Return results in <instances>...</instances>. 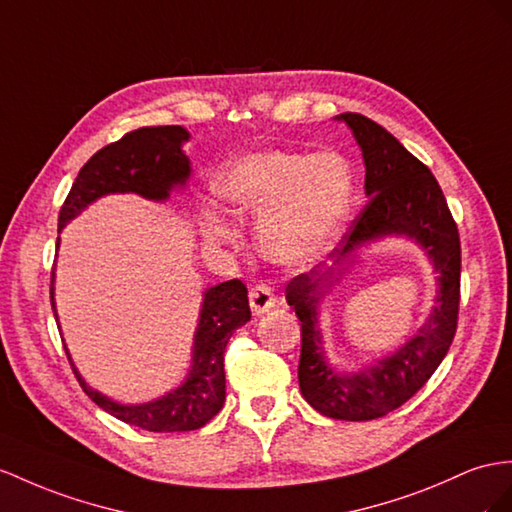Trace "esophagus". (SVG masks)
Masks as SVG:
<instances>
[{"mask_svg": "<svg viewBox=\"0 0 512 512\" xmlns=\"http://www.w3.org/2000/svg\"><path fill=\"white\" fill-rule=\"evenodd\" d=\"M248 300H251V309L255 316H261V313H266L274 307L277 303V298H274L272 287L266 283H257L251 287V292H248Z\"/></svg>", "mask_w": 512, "mask_h": 512, "instance_id": "34e87169", "label": "esophagus"}]
</instances>
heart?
Returning <instances> with one entry per match:
<instances>
[{
    "label": "heart",
    "instance_id": "obj_1",
    "mask_svg": "<svg viewBox=\"0 0 512 512\" xmlns=\"http://www.w3.org/2000/svg\"><path fill=\"white\" fill-rule=\"evenodd\" d=\"M214 190L233 216L259 218L261 253L290 266L320 255L335 240L355 201V173L346 157L333 151L268 149L227 164ZM203 233L222 244L233 238V227L207 212Z\"/></svg>",
    "mask_w": 512,
    "mask_h": 512
}]
</instances>
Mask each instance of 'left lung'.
<instances>
[{"label": "left lung", "mask_w": 512, "mask_h": 512, "mask_svg": "<svg viewBox=\"0 0 512 512\" xmlns=\"http://www.w3.org/2000/svg\"><path fill=\"white\" fill-rule=\"evenodd\" d=\"M335 119L352 129L363 151L365 194L370 201L326 261L287 283L285 298L300 320L298 383L305 400L326 417L368 422L411 400L448 355L461 300V240L426 164L368 116L346 112ZM387 234H404L425 248L440 274L438 305L425 326L393 356L359 373H339L323 355L319 300L361 245Z\"/></svg>", "instance_id": "1"}]
</instances>
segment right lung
Masks as SVG:
<instances>
[{
  "label": "right lung",
  "mask_w": 512,
  "mask_h": 512,
  "mask_svg": "<svg viewBox=\"0 0 512 512\" xmlns=\"http://www.w3.org/2000/svg\"><path fill=\"white\" fill-rule=\"evenodd\" d=\"M188 138L190 134L181 125L140 127L97 151L73 181L67 201L60 209L58 231L106 194L131 192L149 201H168L170 192L186 188L190 179V160L181 151ZM54 281L56 274L51 272V309L58 322ZM248 320H251V307H248L246 285L240 279L209 287L203 294L188 376L177 389L144 404L116 402L86 385L71 361L67 346L64 350L86 396L103 411L142 430L186 432L205 426L225 404V348L233 331Z\"/></svg>",
  "instance_id": "add662e5"
}]
</instances>
